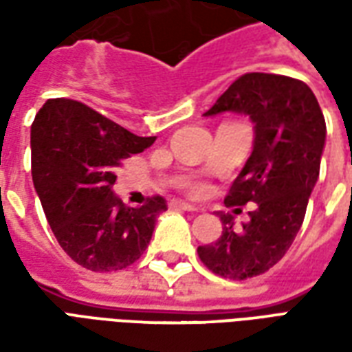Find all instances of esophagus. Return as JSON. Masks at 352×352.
Segmentation results:
<instances>
[{
    "label": "esophagus",
    "instance_id": "obj_1",
    "mask_svg": "<svg viewBox=\"0 0 352 352\" xmlns=\"http://www.w3.org/2000/svg\"><path fill=\"white\" fill-rule=\"evenodd\" d=\"M171 207H179V209H184V211H198V207L192 206V204H186V201H181V199H173Z\"/></svg>",
    "mask_w": 352,
    "mask_h": 352
}]
</instances>
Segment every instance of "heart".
Returning a JSON list of instances; mask_svg holds the SVG:
<instances>
[{
    "label": "heart",
    "mask_w": 352,
    "mask_h": 352,
    "mask_svg": "<svg viewBox=\"0 0 352 352\" xmlns=\"http://www.w3.org/2000/svg\"><path fill=\"white\" fill-rule=\"evenodd\" d=\"M198 190H201V188H198Z\"/></svg>",
    "instance_id": "obj_1"
}]
</instances>
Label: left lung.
Segmentation results:
<instances>
[{"mask_svg": "<svg viewBox=\"0 0 352 352\" xmlns=\"http://www.w3.org/2000/svg\"><path fill=\"white\" fill-rule=\"evenodd\" d=\"M228 111L251 118L254 143L224 204L256 207L239 230L219 213L222 236L198 247V256L224 279L243 280L273 267L294 241L320 171L326 122L305 82L273 73L241 75L206 116Z\"/></svg>", "mask_w": 352, "mask_h": 352, "instance_id": "obj_1", "label": "left lung"}]
</instances>
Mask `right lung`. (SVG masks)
Returning a JSON list of instances; mask_svg holds the SVG:
<instances>
[{
	"label": "right lung",
	"instance_id": "right-lung-1",
	"mask_svg": "<svg viewBox=\"0 0 352 352\" xmlns=\"http://www.w3.org/2000/svg\"><path fill=\"white\" fill-rule=\"evenodd\" d=\"M156 138H139L75 100H49L32 124V177L52 234L67 256L92 272H116L145 252L162 196L126 207L115 171Z\"/></svg>",
	"mask_w": 352,
	"mask_h": 352
}]
</instances>
